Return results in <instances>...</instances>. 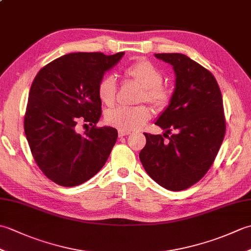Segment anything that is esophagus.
<instances>
[{"label": "esophagus", "mask_w": 251, "mask_h": 251, "mask_svg": "<svg viewBox=\"0 0 251 251\" xmlns=\"http://www.w3.org/2000/svg\"><path fill=\"white\" fill-rule=\"evenodd\" d=\"M130 134L129 131H124V130H119V137L120 138H123V137H125V136H128Z\"/></svg>", "instance_id": "34e87169"}]
</instances>
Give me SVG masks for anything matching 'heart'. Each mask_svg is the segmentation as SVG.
Wrapping results in <instances>:
<instances>
[{"label":"heart","instance_id":"heart-1","mask_svg":"<svg viewBox=\"0 0 251 251\" xmlns=\"http://www.w3.org/2000/svg\"><path fill=\"white\" fill-rule=\"evenodd\" d=\"M124 74L140 84L142 90L139 101H147L156 110H164L172 99L170 90L162 85L163 73L148 60H138L124 69ZM97 96L101 103L111 106L116 96V82L113 75H105L97 85ZM151 110L147 105L117 106L104 115L106 124L124 131L140 129L150 120Z\"/></svg>","mask_w":251,"mask_h":251}]
</instances>
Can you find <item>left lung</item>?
Masks as SVG:
<instances>
[{"label": "left lung", "instance_id": "8db88e82", "mask_svg": "<svg viewBox=\"0 0 251 251\" xmlns=\"http://www.w3.org/2000/svg\"><path fill=\"white\" fill-rule=\"evenodd\" d=\"M173 66L175 90L155 125L176 134H146L139 158L147 174L163 188L182 191L200 181L214 163L226 134L222 96L215 76L183 54H155Z\"/></svg>", "mask_w": 251, "mask_h": 251}]
</instances>
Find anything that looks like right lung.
<instances>
[{"label": "right lung", "instance_id": "add662e5", "mask_svg": "<svg viewBox=\"0 0 251 251\" xmlns=\"http://www.w3.org/2000/svg\"><path fill=\"white\" fill-rule=\"evenodd\" d=\"M125 52H72L46 65L31 85L25 134L37 166L62 186L86 182L103 167L117 139L113 127H97V85ZM90 125L83 135L78 121Z\"/></svg>", "mask_w": 251, "mask_h": 251}]
</instances>
